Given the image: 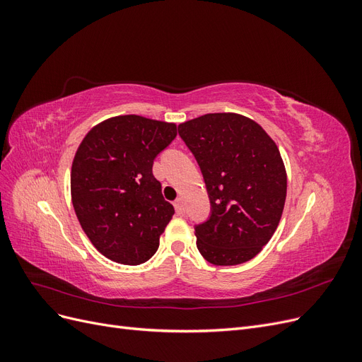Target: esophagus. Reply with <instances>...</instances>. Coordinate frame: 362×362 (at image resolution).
Here are the masks:
<instances>
[{"mask_svg":"<svg viewBox=\"0 0 362 362\" xmlns=\"http://www.w3.org/2000/svg\"><path fill=\"white\" fill-rule=\"evenodd\" d=\"M173 206H175V210H177V214L184 216V213H185V208H184V202H182V199H177V201H175Z\"/></svg>","mask_w":362,"mask_h":362,"instance_id":"esophagus-1","label":"esophagus"}]
</instances>
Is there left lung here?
Masks as SVG:
<instances>
[{"label": "left lung", "mask_w": 362, "mask_h": 362, "mask_svg": "<svg viewBox=\"0 0 362 362\" xmlns=\"http://www.w3.org/2000/svg\"><path fill=\"white\" fill-rule=\"evenodd\" d=\"M198 160L211 216L194 228L201 255L237 266L258 255L275 234L287 196V172L273 139L238 113H208L178 125Z\"/></svg>", "instance_id": "obj_1"}]
</instances>
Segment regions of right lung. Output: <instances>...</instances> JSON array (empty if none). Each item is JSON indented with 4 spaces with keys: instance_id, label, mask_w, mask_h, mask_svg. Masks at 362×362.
Returning a JSON list of instances; mask_svg holds the SVG:
<instances>
[{
    "instance_id": "right-lung-1",
    "label": "right lung",
    "mask_w": 362,
    "mask_h": 362,
    "mask_svg": "<svg viewBox=\"0 0 362 362\" xmlns=\"http://www.w3.org/2000/svg\"><path fill=\"white\" fill-rule=\"evenodd\" d=\"M177 124L137 115L108 117L84 136L71 168V198L92 245L115 262L137 266L156 254L175 213L152 175Z\"/></svg>"
}]
</instances>
